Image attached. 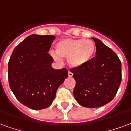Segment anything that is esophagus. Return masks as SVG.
<instances>
[{
  "instance_id": "obj_1",
  "label": "esophagus",
  "mask_w": 131,
  "mask_h": 131,
  "mask_svg": "<svg viewBox=\"0 0 131 131\" xmlns=\"http://www.w3.org/2000/svg\"><path fill=\"white\" fill-rule=\"evenodd\" d=\"M73 75V73H71V71H69V72H68V76H69V77H72Z\"/></svg>"
}]
</instances>
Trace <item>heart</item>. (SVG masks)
Segmentation results:
<instances>
[{
    "label": "heart",
    "mask_w": 131,
    "mask_h": 131,
    "mask_svg": "<svg viewBox=\"0 0 131 131\" xmlns=\"http://www.w3.org/2000/svg\"><path fill=\"white\" fill-rule=\"evenodd\" d=\"M56 51L51 53L55 60L60 62L62 58H65L69 67L77 69L88 65L92 60L96 46L90 39H64L56 44Z\"/></svg>",
    "instance_id": "1"
}]
</instances>
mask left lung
I'll list each match as a JSON object with an SVG mask.
<instances>
[{
    "label": "left lung",
    "mask_w": 131,
    "mask_h": 131,
    "mask_svg": "<svg viewBox=\"0 0 131 131\" xmlns=\"http://www.w3.org/2000/svg\"><path fill=\"white\" fill-rule=\"evenodd\" d=\"M95 42L96 57L88 65L73 69L71 71L76 84L73 96L83 107L95 108L113 99L122 80V64L119 58L111 48L99 39Z\"/></svg>",
    "instance_id": "1"
}]
</instances>
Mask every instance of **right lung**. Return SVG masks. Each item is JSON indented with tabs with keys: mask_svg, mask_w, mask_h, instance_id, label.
<instances>
[{
	"mask_svg": "<svg viewBox=\"0 0 131 131\" xmlns=\"http://www.w3.org/2000/svg\"><path fill=\"white\" fill-rule=\"evenodd\" d=\"M54 35L33 34L14 48L8 63L9 87L23 105L33 110L49 107L59 86L68 77L65 68L52 67L48 52Z\"/></svg>",
	"mask_w": 131,
	"mask_h": 131,
	"instance_id": "add662e5",
	"label": "right lung"
}]
</instances>
